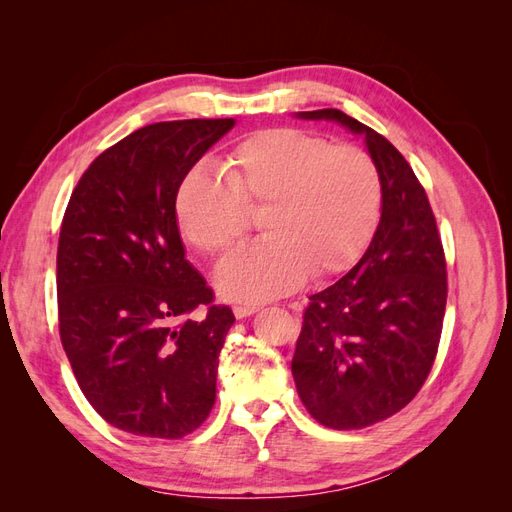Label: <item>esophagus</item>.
Returning <instances> with one entry per match:
<instances>
[{"instance_id": "esophagus-1", "label": "esophagus", "mask_w": 512, "mask_h": 512, "mask_svg": "<svg viewBox=\"0 0 512 512\" xmlns=\"http://www.w3.org/2000/svg\"><path fill=\"white\" fill-rule=\"evenodd\" d=\"M258 309H260V305H237L235 309H232V312H235L237 318H247V316L256 314Z\"/></svg>"}]
</instances>
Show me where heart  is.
<instances>
[{
    "label": "heart",
    "mask_w": 512,
    "mask_h": 512,
    "mask_svg": "<svg viewBox=\"0 0 512 512\" xmlns=\"http://www.w3.org/2000/svg\"><path fill=\"white\" fill-rule=\"evenodd\" d=\"M222 179L190 168L173 196L179 232L196 252L218 256L260 211L267 237L232 252L215 282L226 299L260 303L356 265L382 215V177L356 145L299 128L247 134L220 160Z\"/></svg>",
    "instance_id": "heart-1"
}]
</instances>
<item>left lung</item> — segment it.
Returning <instances> with one entry per match:
<instances>
[{
  "instance_id": "obj_1",
  "label": "left lung",
  "mask_w": 512,
  "mask_h": 512,
  "mask_svg": "<svg viewBox=\"0 0 512 512\" xmlns=\"http://www.w3.org/2000/svg\"><path fill=\"white\" fill-rule=\"evenodd\" d=\"M365 136L382 177V215L367 252L309 297L292 356L307 412L331 429H363L406 408L436 361L446 309V258L436 215L406 158L337 108L299 113Z\"/></svg>"
}]
</instances>
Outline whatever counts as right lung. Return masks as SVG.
Instances as JSON below:
<instances>
[{
	"instance_id": "1",
	"label": "right lung",
	"mask_w": 512,
	"mask_h": 512,
	"mask_svg": "<svg viewBox=\"0 0 512 512\" xmlns=\"http://www.w3.org/2000/svg\"><path fill=\"white\" fill-rule=\"evenodd\" d=\"M235 119L151 123L102 151L76 183L57 247L59 337L94 410L141 438L179 440L215 404L235 314L188 260L179 179ZM206 307L203 321L189 314Z\"/></svg>"
}]
</instances>
